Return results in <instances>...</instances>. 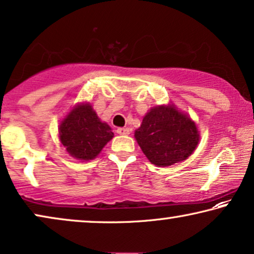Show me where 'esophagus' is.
Instances as JSON below:
<instances>
[{
    "label": "esophagus",
    "mask_w": 254,
    "mask_h": 254,
    "mask_svg": "<svg viewBox=\"0 0 254 254\" xmlns=\"http://www.w3.org/2000/svg\"><path fill=\"white\" fill-rule=\"evenodd\" d=\"M116 132L121 135H127L128 133H130V130H128L127 127H119L116 130Z\"/></svg>",
    "instance_id": "1"
}]
</instances>
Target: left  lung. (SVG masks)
Segmentation results:
<instances>
[{
    "instance_id": "1",
    "label": "left lung",
    "mask_w": 254,
    "mask_h": 254,
    "mask_svg": "<svg viewBox=\"0 0 254 254\" xmlns=\"http://www.w3.org/2000/svg\"><path fill=\"white\" fill-rule=\"evenodd\" d=\"M149 162L168 167L187 160L197 147L199 131L189 115L174 105L153 107L134 132Z\"/></svg>"
}]
</instances>
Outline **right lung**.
<instances>
[{
  "label": "right lung",
  "instance_id": "right-lung-1",
  "mask_svg": "<svg viewBox=\"0 0 254 254\" xmlns=\"http://www.w3.org/2000/svg\"><path fill=\"white\" fill-rule=\"evenodd\" d=\"M60 140L71 156L93 160L114 133L108 124L101 122L90 103H79L60 124Z\"/></svg>",
  "mask_w": 254,
  "mask_h": 254
}]
</instances>
